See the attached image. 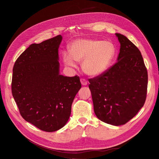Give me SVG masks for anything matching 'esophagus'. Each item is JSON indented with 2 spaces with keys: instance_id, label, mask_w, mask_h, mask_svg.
I'll list each match as a JSON object with an SVG mask.
<instances>
[{
  "instance_id": "esophagus-1",
  "label": "esophagus",
  "mask_w": 159,
  "mask_h": 159,
  "mask_svg": "<svg viewBox=\"0 0 159 159\" xmlns=\"http://www.w3.org/2000/svg\"><path fill=\"white\" fill-rule=\"evenodd\" d=\"M80 81H81V84L82 85H88V81L86 80L85 79H83L81 78L80 80Z\"/></svg>"
}]
</instances>
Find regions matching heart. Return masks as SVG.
Masks as SVG:
<instances>
[{"label": "heart", "mask_w": 159, "mask_h": 159, "mask_svg": "<svg viewBox=\"0 0 159 159\" xmlns=\"http://www.w3.org/2000/svg\"><path fill=\"white\" fill-rule=\"evenodd\" d=\"M69 51L62 56L66 65L75 67V61H82L81 68L85 74L98 76L109 68L115 54V47L109 41L78 39L71 43Z\"/></svg>", "instance_id": "heart-1"}]
</instances>
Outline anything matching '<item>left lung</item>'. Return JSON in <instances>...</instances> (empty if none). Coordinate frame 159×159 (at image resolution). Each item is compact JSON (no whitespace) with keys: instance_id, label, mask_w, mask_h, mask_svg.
<instances>
[{"instance_id":"left-lung-1","label":"left lung","mask_w":159,"mask_h":159,"mask_svg":"<svg viewBox=\"0 0 159 159\" xmlns=\"http://www.w3.org/2000/svg\"><path fill=\"white\" fill-rule=\"evenodd\" d=\"M120 43L117 62L89 80L94 112L101 121L115 126L125 124L144 105L148 74L141 52L128 38L115 34Z\"/></svg>"}]
</instances>
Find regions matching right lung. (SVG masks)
<instances>
[{
  "instance_id": "1",
  "label": "right lung",
  "mask_w": 159,
  "mask_h": 159,
  "mask_svg": "<svg viewBox=\"0 0 159 159\" xmlns=\"http://www.w3.org/2000/svg\"><path fill=\"white\" fill-rule=\"evenodd\" d=\"M58 35L32 44L13 67L12 93L23 119L46 132L68 121L71 104L81 88L80 78L60 74Z\"/></svg>"
}]
</instances>
